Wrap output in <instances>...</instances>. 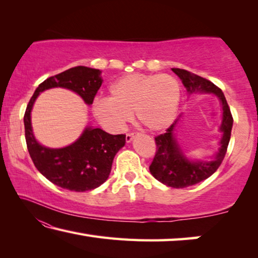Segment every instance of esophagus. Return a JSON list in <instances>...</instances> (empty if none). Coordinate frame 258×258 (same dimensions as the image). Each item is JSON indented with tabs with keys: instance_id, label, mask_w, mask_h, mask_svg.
Wrapping results in <instances>:
<instances>
[{
	"instance_id": "34e87169",
	"label": "esophagus",
	"mask_w": 258,
	"mask_h": 258,
	"mask_svg": "<svg viewBox=\"0 0 258 258\" xmlns=\"http://www.w3.org/2000/svg\"><path fill=\"white\" fill-rule=\"evenodd\" d=\"M133 137H134V133H127L125 135V140L126 142H131L133 140Z\"/></svg>"
}]
</instances>
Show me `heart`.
<instances>
[{"mask_svg":"<svg viewBox=\"0 0 258 258\" xmlns=\"http://www.w3.org/2000/svg\"><path fill=\"white\" fill-rule=\"evenodd\" d=\"M180 101V84L168 74H131L113 82L109 98L94 100V116L104 127L118 131L134 112L138 123L161 131L172 123Z\"/></svg>","mask_w":258,"mask_h":258,"instance_id":"b5f03b06","label":"heart"}]
</instances>
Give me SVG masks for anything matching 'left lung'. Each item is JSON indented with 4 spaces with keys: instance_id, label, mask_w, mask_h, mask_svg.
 <instances>
[{
    "instance_id": "obj_1",
    "label": "left lung",
    "mask_w": 258,
    "mask_h": 258,
    "mask_svg": "<svg viewBox=\"0 0 258 258\" xmlns=\"http://www.w3.org/2000/svg\"><path fill=\"white\" fill-rule=\"evenodd\" d=\"M172 71L181 78L187 92L214 93L220 99L222 108H223V120L221 125L223 137L221 140L220 151L217 152L215 159L212 161H190L185 158L180 149V146L177 145L176 139L174 138V126L176 121L169 126L165 133L157 135L155 138L157 148L154 159L149 166L150 173L156 180L163 184L182 189V187L195 185L206 180L220 167L228 150L233 117L220 87H217L206 78L187 72L185 69L172 68Z\"/></svg>"
}]
</instances>
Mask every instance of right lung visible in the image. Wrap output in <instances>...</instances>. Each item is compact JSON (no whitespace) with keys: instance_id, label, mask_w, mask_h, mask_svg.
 Instances as JSON below:
<instances>
[{"instance_id":"add662e5","label":"right lung","mask_w":258,"mask_h":258,"mask_svg":"<svg viewBox=\"0 0 258 258\" xmlns=\"http://www.w3.org/2000/svg\"><path fill=\"white\" fill-rule=\"evenodd\" d=\"M102 84L101 72L77 66L51 76L41 83L26 108L24 123L27 149L35 167L47 180L62 189L83 192L93 190L107 181L113 157L125 146V134L112 135L101 128H85L73 145L50 149L37 143L30 125V111L40 92L51 87H64L92 104Z\"/></svg>"}]
</instances>
